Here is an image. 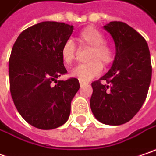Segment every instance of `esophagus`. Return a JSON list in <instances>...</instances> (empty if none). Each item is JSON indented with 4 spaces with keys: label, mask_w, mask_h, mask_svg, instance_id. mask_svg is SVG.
<instances>
[{
    "label": "esophagus",
    "mask_w": 156,
    "mask_h": 156,
    "mask_svg": "<svg viewBox=\"0 0 156 156\" xmlns=\"http://www.w3.org/2000/svg\"><path fill=\"white\" fill-rule=\"evenodd\" d=\"M79 85H80V86L82 87V86H84L85 85H86V83H85L84 81H81V80H79Z\"/></svg>",
    "instance_id": "34e87169"
}]
</instances>
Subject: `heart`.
<instances>
[{
	"mask_svg": "<svg viewBox=\"0 0 156 156\" xmlns=\"http://www.w3.org/2000/svg\"><path fill=\"white\" fill-rule=\"evenodd\" d=\"M79 44L91 47L89 53L91 60L85 64H79L71 71L72 77L78 78L81 81L87 82L90 79L98 76L102 70V62L105 65H109L113 59V52L111 47L104 43L105 37L103 34L94 27H86L81 31L78 37ZM76 47L71 40L66 41L61 50V56L65 65H71L75 58Z\"/></svg>",
	"mask_w": 156,
	"mask_h": 156,
	"instance_id": "1",
	"label": "heart"
}]
</instances>
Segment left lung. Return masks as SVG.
<instances>
[{
    "mask_svg": "<svg viewBox=\"0 0 156 156\" xmlns=\"http://www.w3.org/2000/svg\"><path fill=\"white\" fill-rule=\"evenodd\" d=\"M103 28L114 41L115 57L111 69L91 83L90 105L99 122L122 125L139 112L147 98L152 76L150 52L145 39L129 25L111 22Z\"/></svg>",
    "mask_w": 156,
    "mask_h": 156,
    "instance_id": "left-lung-1",
    "label": "left lung"
}]
</instances>
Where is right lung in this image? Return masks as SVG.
Listing matches in <instances>:
<instances>
[{"label": "right lung", "mask_w": 156, "mask_h": 156, "mask_svg": "<svg viewBox=\"0 0 156 156\" xmlns=\"http://www.w3.org/2000/svg\"><path fill=\"white\" fill-rule=\"evenodd\" d=\"M72 31V25L43 22L23 31L12 48L9 63L11 96L21 116L39 129L65 124L71 100L80 87L75 78L57 80L67 72L61 50Z\"/></svg>", "instance_id": "add662e5"}]
</instances>
